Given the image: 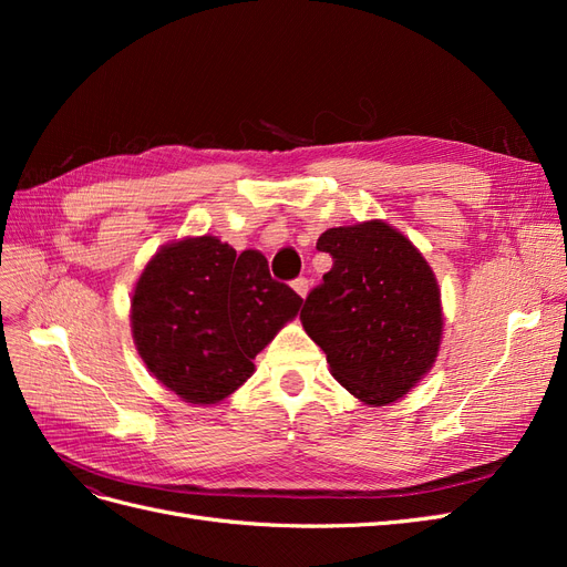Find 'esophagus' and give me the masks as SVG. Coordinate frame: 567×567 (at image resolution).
I'll use <instances>...</instances> for the list:
<instances>
[{
    "mask_svg": "<svg viewBox=\"0 0 567 567\" xmlns=\"http://www.w3.org/2000/svg\"><path fill=\"white\" fill-rule=\"evenodd\" d=\"M293 290H296L300 298H307V293H310V281H307V279H296L293 281Z\"/></svg>",
    "mask_w": 567,
    "mask_h": 567,
    "instance_id": "esophagus-1",
    "label": "esophagus"
}]
</instances>
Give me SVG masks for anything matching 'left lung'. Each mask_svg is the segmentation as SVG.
Wrapping results in <instances>:
<instances>
[{"mask_svg":"<svg viewBox=\"0 0 567 567\" xmlns=\"http://www.w3.org/2000/svg\"><path fill=\"white\" fill-rule=\"evenodd\" d=\"M317 248L333 267L307 296L302 329L359 402L402 400L440 352L444 315L433 267L383 219L326 229Z\"/></svg>","mask_w":567,"mask_h":567,"instance_id":"8db88e82","label":"left lung"}]
</instances>
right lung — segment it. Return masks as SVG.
Returning <instances> with one entry per match:
<instances>
[{
	"mask_svg": "<svg viewBox=\"0 0 567 567\" xmlns=\"http://www.w3.org/2000/svg\"><path fill=\"white\" fill-rule=\"evenodd\" d=\"M260 250L236 255L217 236H186L151 257L132 290V338L146 369L188 404L227 400L252 359L300 312Z\"/></svg>",
	"mask_w": 567,
	"mask_h": 567,
	"instance_id": "right-lung-1",
	"label": "right lung"
}]
</instances>
